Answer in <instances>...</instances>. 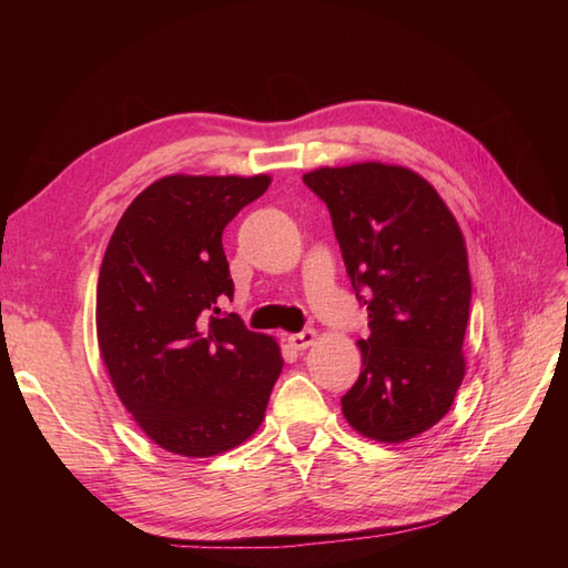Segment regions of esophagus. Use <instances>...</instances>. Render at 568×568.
Listing matches in <instances>:
<instances>
[{
    "mask_svg": "<svg viewBox=\"0 0 568 568\" xmlns=\"http://www.w3.org/2000/svg\"><path fill=\"white\" fill-rule=\"evenodd\" d=\"M317 342V332L315 329H305V332H297L287 336V344H291L295 352H303V348L312 346Z\"/></svg>",
    "mask_w": 568,
    "mask_h": 568,
    "instance_id": "esophagus-1",
    "label": "esophagus"
}]
</instances>
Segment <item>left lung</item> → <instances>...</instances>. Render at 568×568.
Instances as JSON below:
<instances>
[{"instance_id": "1", "label": "left lung", "mask_w": 568, "mask_h": 568, "mask_svg": "<svg viewBox=\"0 0 568 568\" xmlns=\"http://www.w3.org/2000/svg\"><path fill=\"white\" fill-rule=\"evenodd\" d=\"M303 180L327 202L346 273L368 310L364 366L342 413L368 439H413L449 413L466 373L462 229L439 192L403 165H324Z\"/></svg>"}]
</instances>
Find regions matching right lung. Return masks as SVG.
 Segmentation results:
<instances>
[{
	"instance_id": "add662e5",
	"label": "right lung",
	"mask_w": 568,
	"mask_h": 568,
	"mask_svg": "<svg viewBox=\"0 0 568 568\" xmlns=\"http://www.w3.org/2000/svg\"><path fill=\"white\" fill-rule=\"evenodd\" d=\"M271 175H165L129 204L104 251L98 344L119 400L161 449L207 458L256 434L281 346L220 305L234 297L224 226Z\"/></svg>"
}]
</instances>
